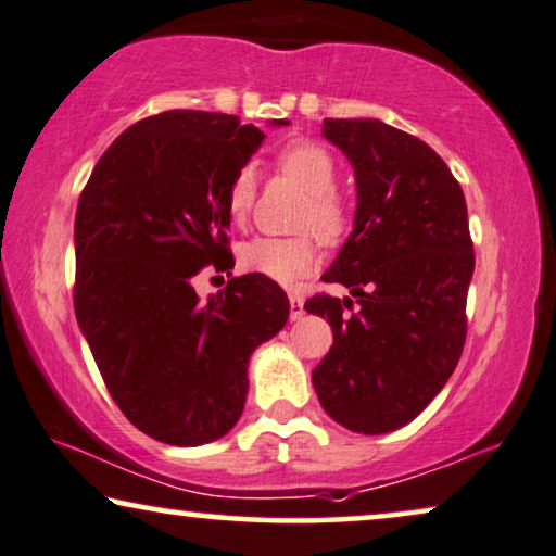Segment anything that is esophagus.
<instances>
[{
    "label": "esophagus",
    "instance_id": "34e87169",
    "mask_svg": "<svg viewBox=\"0 0 556 556\" xmlns=\"http://www.w3.org/2000/svg\"><path fill=\"white\" fill-rule=\"evenodd\" d=\"M305 315V302L298 292H290V317L292 320H298V317Z\"/></svg>",
    "mask_w": 556,
    "mask_h": 556
}]
</instances>
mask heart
<instances>
[{
	"mask_svg": "<svg viewBox=\"0 0 556 556\" xmlns=\"http://www.w3.org/2000/svg\"><path fill=\"white\" fill-rule=\"evenodd\" d=\"M277 165L282 173L307 192V203L302 208L300 228L313 231L325 243H338L351 228V213L343 198L336 192L338 165L336 157L317 142H292L277 154ZM256 175L254 167H241L228 185V216L241 224L254 205ZM320 254L309 233L292 239H251L241 247V266L251 274H262L277 285H294L315 271Z\"/></svg>",
	"mask_w": 556,
	"mask_h": 556,
	"instance_id": "1",
	"label": "heart"
}]
</instances>
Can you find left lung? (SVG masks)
<instances>
[{"label":"left lung","instance_id":"1","mask_svg":"<svg viewBox=\"0 0 556 556\" xmlns=\"http://www.w3.org/2000/svg\"><path fill=\"white\" fill-rule=\"evenodd\" d=\"M323 137L355 173L353 233L325 282L353 300L305 302L332 348L313 371L323 409L361 434L394 432L440 394L468 332L476 269L468 205L445 160L379 118H325Z\"/></svg>","mask_w":556,"mask_h":556}]
</instances>
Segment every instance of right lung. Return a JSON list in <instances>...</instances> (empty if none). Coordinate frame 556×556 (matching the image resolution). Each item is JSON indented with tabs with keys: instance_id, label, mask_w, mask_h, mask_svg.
<instances>
[{
	"instance_id": "obj_1",
	"label": "right lung",
	"mask_w": 556,
	"mask_h": 556,
	"mask_svg": "<svg viewBox=\"0 0 556 556\" xmlns=\"http://www.w3.org/2000/svg\"><path fill=\"white\" fill-rule=\"evenodd\" d=\"M262 142L239 116L162 111L118 135L80 192L78 325L124 417L167 445L224 438L247 404L251 353L290 315L262 274L205 302L192 287L205 266L231 264L228 185Z\"/></svg>"
}]
</instances>
